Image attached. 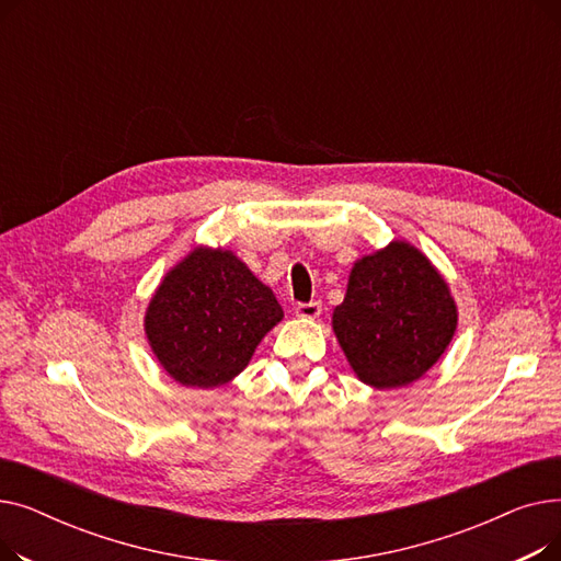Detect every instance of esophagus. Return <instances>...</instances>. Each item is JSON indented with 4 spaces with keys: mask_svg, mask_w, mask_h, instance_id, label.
I'll list each match as a JSON object with an SVG mask.
<instances>
[{
    "mask_svg": "<svg viewBox=\"0 0 561 561\" xmlns=\"http://www.w3.org/2000/svg\"><path fill=\"white\" fill-rule=\"evenodd\" d=\"M320 311H322V305L316 302V300H311V302H300V305L296 307V316H298V318H309V320L318 318Z\"/></svg>",
    "mask_w": 561,
    "mask_h": 561,
    "instance_id": "1",
    "label": "esophagus"
}]
</instances>
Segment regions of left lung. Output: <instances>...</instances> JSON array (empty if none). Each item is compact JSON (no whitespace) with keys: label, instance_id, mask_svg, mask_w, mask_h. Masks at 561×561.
Returning a JSON list of instances; mask_svg holds the SVG:
<instances>
[{"label":"left lung","instance_id":"obj_1","mask_svg":"<svg viewBox=\"0 0 561 561\" xmlns=\"http://www.w3.org/2000/svg\"><path fill=\"white\" fill-rule=\"evenodd\" d=\"M332 325L364 385L396 389L444 355L457 330V307L427 256L393 241L355 263Z\"/></svg>","mask_w":561,"mask_h":561}]
</instances>
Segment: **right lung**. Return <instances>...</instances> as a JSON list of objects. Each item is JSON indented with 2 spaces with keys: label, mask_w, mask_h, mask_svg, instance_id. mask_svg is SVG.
I'll return each instance as SVG.
<instances>
[{
  "label": "right lung",
  "mask_w": 561,
  "mask_h": 561,
  "mask_svg": "<svg viewBox=\"0 0 561 561\" xmlns=\"http://www.w3.org/2000/svg\"><path fill=\"white\" fill-rule=\"evenodd\" d=\"M282 316L273 290L241 259L197 248L163 277L145 313V334L170 377L214 389L248 366Z\"/></svg>",
  "instance_id": "obj_1"
}]
</instances>
